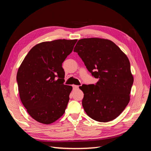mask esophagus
<instances>
[{
  "instance_id": "34e87169",
  "label": "esophagus",
  "mask_w": 151,
  "mask_h": 151,
  "mask_svg": "<svg viewBox=\"0 0 151 151\" xmlns=\"http://www.w3.org/2000/svg\"><path fill=\"white\" fill-rule=\"evenodd\" d=\"M79 86H76V85H73L72 86V88H73V89L74 90H76V89H79Z\"/></svg>"
}]
</instances>
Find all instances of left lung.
<instances>
[{
	"label": "left lung",
	"instance_id": "1",
	"mask_svg": "<svg viewBox=\"0 0 151 151\" xmlns=\"http://www.w3.org/2000/svg\"><path fill=\"white\" fill-rule=\"evenodd\" d=\"M89 72L98 81L83 84L82 104L92 119L108 122L119 116L130 101L134 83L129 58L108 40L84 38L74 47Z\"/></svg>",
	"mask_w": 151,
	"mask_h": 151
}]
</instances>
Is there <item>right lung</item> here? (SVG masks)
I'll return each instance as SVG.
<instances>
[{
	"label": "right lung",
	"mask_w": 151,
	"mask_h": 151,
	"mask_svg": "<svg viewBox=\"0 0 151 151\" xmlns=\"http://www.w3.org/2000/svg\"><path fill=\"white\" fill-rule=\"evenodd\" d=\"M77 40H57L35 45L17 71L21 101L29 115L43 124H50L65 112L72 89L65 85L62 63Z\"/></svg>",
	"instance_id": "add662e5"
}]
</instances>
